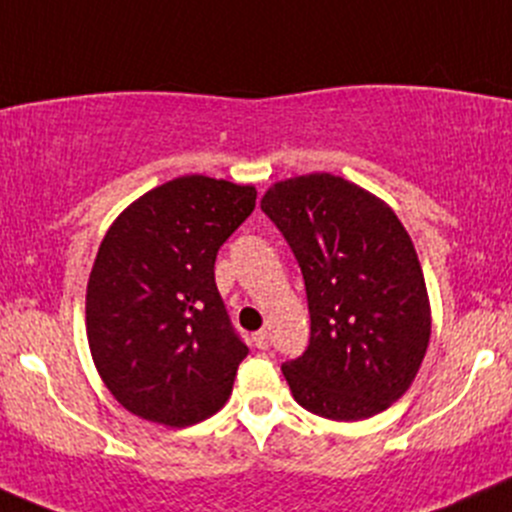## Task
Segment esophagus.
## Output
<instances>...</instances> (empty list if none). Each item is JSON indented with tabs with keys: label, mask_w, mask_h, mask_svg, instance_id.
<instances>
[{
	"label": "esophagus",
	"mask_w": 512,
	"mask_h": 512,
	"mask_svg": "<svg viewBox=\"0 0 512 512\" xmlns=\"http://www.w3.org/2000/svg\"><path fill=\"white\" fill-rule=\"evenodd\" d=\"M252 342H255L257 349H267V347H270V332L260 329V332L252 334Z\"/></svg>",
	"instance_id": "obj_1"
}]
</instances>
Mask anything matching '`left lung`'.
Returning <instances> with one entry per match:
<instances>
[{
  "instance_id": "8db88e82",
  "label": "left lung",
  "mask_w": 512,
  "mask_h": 512,
  "mask_svg": "<svg viewBox=\"0 0 512 512\" xmlns=\"http://www.w3.org/2000/svg\"><path fill=\"white\" fill-rule=\"evenodd\" d=\"M260 208L307 287L309 347L282 364L294 401L332 421L381 414L414 384L431 339L409 232L384 200L332 173L280 180Z\"/></svg>"
}]
</instances>
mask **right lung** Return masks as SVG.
<instances>
[{"label":"right lung","instance_id":"right-lung-1","mask_svg":"<svg viewBox=\"0 0 512 512\" xmlns=\"http://www.w3.org/2000/svg\"><path fill=\"white\" fill-rule=\"evenodd\" d=\"M255 198V185L180 175L108 227L86 287V334L98 376L131 414L185 428L230 399L247 347L215 285V257Z\"/></svg>","mask_w":512,"mask_h":512}]
</instances>
